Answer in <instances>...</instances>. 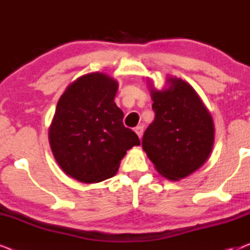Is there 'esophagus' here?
Here are the masks:
<instances>
[{"instance_id": "esophagus-1", "label": "esophagus", "mask_w": 250, "mask_h": 250, "mask_svg": "<svg viewBox=\"0 0 250 250\" xmlns=\"http://www.w3.org/2000/svg\"><path fill=\"white\" fill-rule=\"evenodd\" d=\"M134 131H135L136 134H138L139 139L141 140L142 136H143V126H138V127H135Z\"/></svg>"}]
</instances>
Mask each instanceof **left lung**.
<instances>
[{"label": "left lung", "instance_id": "8db88e82", "mask_svg": "<svg viewBox=\"0 0 250 250\" xmlns=\"http://www.w3.org/2000/svg\"><path fill=\"white\" fill-rule=\"evenodd\" d=\"M155 119L146 128L142 148L160 175L180 181L209 158L215 126L196 90L182 78L168 76L163 90L148 78Z\"/></svg>", "mask_w": 250, "mask_h": 250}]
</instances>
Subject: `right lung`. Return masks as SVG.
Segmentation results:
<instances>
[{
	"mask_svg": "<svg viewBox=\"0 0 250 250\" xmlns=\"http://www.w3.org/2000/svg\"><path fill=\"white\" fill-rule=\"evenodd\" d=\"M118 82L104 73H88L68 85L49 127L51 150L60 168L82 183H99L118 172L126 151L140 146L123 124L115 104Z\"/></svg>",
	"mask_w": 250,
	"mask_h": 250,
	"instance_id": "add662e5",
	"label": "right lung"
}]
</instances>
